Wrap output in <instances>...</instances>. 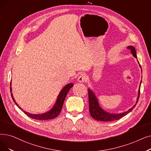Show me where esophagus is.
I'll list each match as a JSON object with an SVG mask.
<instances>
[{
    "instance_id": "obj_1",
    "label": "esophagus",
    "mask_w": 151,
    "mask_h": 151,
    "mask_svg": "<svg viewBox=\"0 0 151 151\" xmlns=\"http://www.w3.org/2000/svg\"><path fill=\"white\" fill-rule=\"evenodd\" d=\"M87 80V76L84 73H81L80 75L78 78V81L81 83H83Z\"/></svg>"
}]
</instances>
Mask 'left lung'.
Masks as SVG:
<instances>
[{"instance_id":"obj_1","label":"left lung","mask_w":151,"mask_h":151,"mask_svg":"<svg viewBox=\"0 0 151 151\" xmlns=\"http://www.w3.org/2000/svg\"><path fill=\"white\" fill-rule=\"evenodd\" d=\"M129 50H131L133 55L137 58L136 56V52L135 50V48L133 46H128L127 47ZM139 63V62H138ZM140 67L141 65H139ZM141 83H140V86H139V93H138V97H137V99L136 104L134 105V106L129 109L127 112H123L122 114H109L107 112H106L105 111H104L101 107L99 106V103L97 102V98L96 97L94 94L93 91H92L91 89H88V98H89V113L91 115V116L94 119L97 121H102V122H111V121H114V120H119L123 116L127 115L128 114H129L131 111H132L136 106V104L138 102V99L139 98V95H140V87H141Z\"/></svg>"}]
</instances>
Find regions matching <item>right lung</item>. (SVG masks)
Instances as JSON below:
<instances>
[{"label":"right lung","instance_id":"right-lung-1","mask_svg":"<svg viewBox=\"0 0 151 151\" xmlns=\"http://www.w3.org/2000/svg\"><path fill=\"white\" fill-rule=\"evenodd\" d=\"M10 85H11V83H10ZM73 86V83H70V84H68L67 85H66V86H65L62 89V90L61 91L59 95H58V98L57 99V102L55 104L54 107L52 108L50 111H49V112L45 113V114H43L35 115V114H29V113L25 112V111L23 110V109L22 108L19 107L18 106V105L15 102V99H14V97H13L12 94H11V96H12L13 101L15 102V103L16 104L17 106L21 110H22L26 115H27L28 116L31 118V119H36V120H51V119H55V118L57 117L60 113L65 97H66L67 94H68L70 88H72V86ZM10 91H12L11 86H10Z\"/></svg>","mask_w":151,"mask_h":151}]
</instances>
